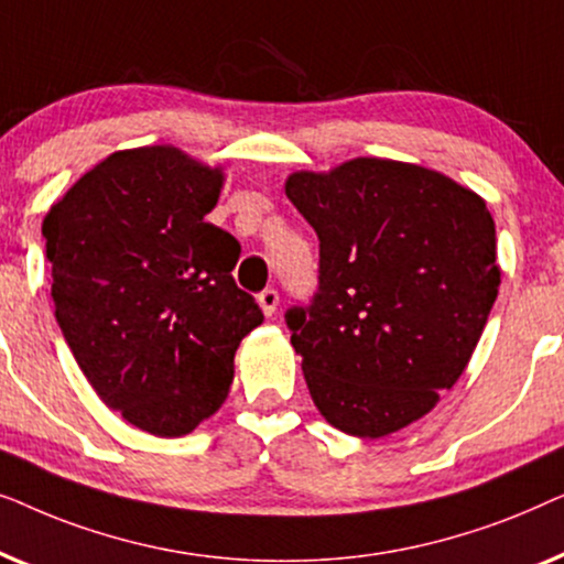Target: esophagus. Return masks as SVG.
<instances>
[{"instance_id":"1","label":"esophagus","mask_w":564,"mask_h":564,"mask_svg":"<svg viewBox=\"0 0 564 564\" xmlns=\"http://www.w3.org/2000/svg\"><path fill=\"white\" fill-rule=\"evenodd\" d=\"M257 300H259V307H261V311H264V315H274L276 305H280V292L272 290V288H267L264 292H259Z\"/></svg>"}]
</instances>
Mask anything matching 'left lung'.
Returning <instances> with one entry per match:
<instances>
[{"mask_svg":"<svg viewBox=\"0 0 564 564\" xmlns=\"http://www.w3.org/2000/svg\"><path fill=\"white\" fill-rule=\"evenodd\" d=\"M284 192L321 241L318 292L284 315L313 403L349 436L395 434L480 341L500 288L492 215L446 174L392 159L295 172Z\"/></svg>","mask_w":564,"mask_h":564,"instance_id":"1","label":"left lung"}]
</instances>
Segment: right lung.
<instances>
[{
  "mask_svg": "<svg viewBox=\"0 0 564 564\" xmlns=\"http://www.w3.org/2000/svg\"><path fill=\"white\" fill-rule=\"evenodd\" d=\"M223 166L174 145L115 151L43 220L56 321L102 403L153 436L218 411L264 313L238 290L241 246L205 223Z\"/></svg>",
  "mask_w": 564,
  "mask_h": 564,
  "instance_id": "1",
  "label": "right lung"
}]
</instances>
